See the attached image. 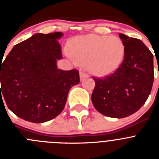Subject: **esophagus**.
Segmentation results:
<instances>
[{"instance_id": "esophagus-1", "label": "esophagus", "mask_w": 159, "mask_h": 159, "mask_svg": "<svg viewBox=\"0 0 159 159\" xmlns=\"http://www.w3.org/2000/svg\"><path fill=\"white\" fill-rule=\"evenodd\" d=\"M80 80H83L84 79H85L88 76V75H87L84 71H80Z\"/></svg>"}]
</instances>
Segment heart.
Returning a JSON list of instances; mask_svg holds the SVG:
<instances>
[{
	"mask_svg": "<svg viewBox=\"0 0 159 159\" xmlns=\"http://www.w3.org/2000/svg\"><path fill=\"white\" fill-rule=\"evenodd\" d=\"M67 55L73 60L87 64L94 75L105 76L120 66L124 58L125 47L117 36L90 34L73 39Z\"/></svg>",
	"mask_w": 159,
	"mask_h": 159,
	"instance_id": "heart-1",
	"label": "heart"
}]
</instances>
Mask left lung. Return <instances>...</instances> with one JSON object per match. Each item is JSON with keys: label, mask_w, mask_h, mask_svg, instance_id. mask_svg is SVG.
I'll return each instance as SVG.
<instances>
[{"label": "left lung", "mask_w": 159, "mask_h": 159, "mask_svg": "<svg viewBox=\"0 0 159 159\" xmlns=\"http://www.w3.org/2000/svg\"><path fill=\"white\" fill-rule=\"evenodd\" d=\"M119 36L125 47L123 61L109 75L93 76L92 103L99 113L111 118L127 117L139 110L151 94L154 78L153 54L148 48L139 39Z\"/></svg>", "instance_id": "obj_1"}]
</instances>
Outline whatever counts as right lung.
Wrapping results in <instances>:
<instances>
[{"label":"right lung","mask_w":159,"mask_h":159,"mask_svg":"<svg viewBox=\"0 0 159 159\" xmlns=\"http://www.w3.org/2000/svg\"><path fill=\"white\" fill-rule=\"evenodd\" d=\"M62 36L33 35L14 46L0 64V99L20 119L40 123L56 118L69 90L80 83L78 70L57 68V60L63 58L57 40Z\"/></svg>","instance_id":"obj_1"}]
</instances>
